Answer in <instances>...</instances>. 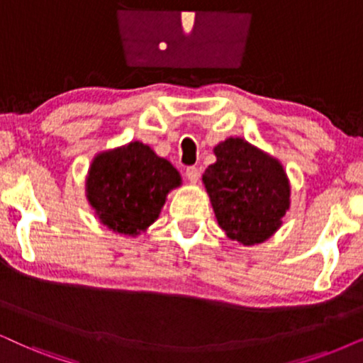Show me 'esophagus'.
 <instances>
[{
	"label": "esophagus",
	"instance_id": "1",
	"mask_svg": "<svg viewBox=\"0 0 363 363\" xmlns=\"http://www.w3.org/2000/svg\"><path fill=\"white\" fill-rule=\"evenodd\" d=\"M186 177H187V181L191 182V184H196V182L199 181V177H201L199 169H197V167H187L186 169Z\"/></svg>",
	"mask_w": 363,
	"mask_h": 363
}]
</instances>
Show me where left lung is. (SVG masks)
<instances>
[{
    "instance_id": "obj_1",
    "label": "left lung",
    "mask_w": 363,
    "mask_h": 363,
    "mask_svg": "<svg viewBox=\"0 0 363 363\" xmlns=\"http://www.w3.org/2000/svg\"><path fill=\"white\" fill-rule=\"evenodd\" d=\"M214 155L203 182L218 224L245 246L269 240L290 209L291 187L281 162L241 137L219 142Z\"/></svg>"
}]
</instances>
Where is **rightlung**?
<instances>
[{
	"label": "right lung",
	"instance_id": "right-lung-1",
	"mask_svg": "<svg viewBox=\"0 0 363 363\" xmlns=\"http://www.w3.org/2000/svg\"><path fill=\"white\" fill-rule=\"evenodd\" d=\"M181 174L139 140L104 150L91 160L85 191L100 223L113 233L139 236L159 218Z\"/></svg>",
	"mask_w": 363,
	"mask_h": 363
}]
</instances>
